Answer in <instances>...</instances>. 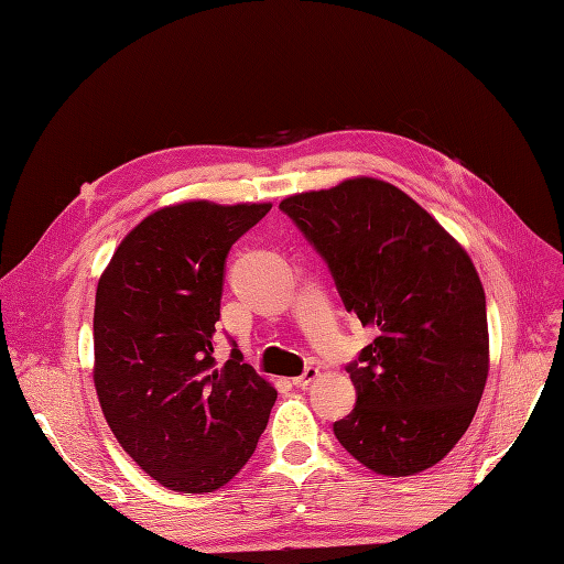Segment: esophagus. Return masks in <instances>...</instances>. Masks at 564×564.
Returning <instances> with one entry per match:
<instances>
[{
	"label": "esophagus",
	"instance_id": "34e87169",
	"mask_svg": "<svg viewBox=\"0 0 564 564\" xmlns=\"http://www.w3.org/2000/svg\"><path fill=\"white\" fill-rule=\"evenodd\" d=\"M318 377H321V369H318V367H306L302 377L293 379V383H295L297 388H306V386L314 383Z\"/></svg>",
	"mask_w": 564,
	"mask_h": 564
}]
</instances>
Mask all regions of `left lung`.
Instances as JSON below:
<instances>
[{"instance_id": "8db88e82", "label": "left lung", "mask_w": 564, "mask_h": 564, "mask_svg": "<svg viewBox=\"0 0 564 564\" xmlns=\"http://www.w3.org/2000/svg\"><path fill=\"white\" fill-rule=\"evenodd\" d=\"M279 208L379 337L348 365L358 402L339 444L383 476L419 474L467 432L488 379L486 293L467 250L400 187L348 178Z\"/></svg>"}]
</instances>
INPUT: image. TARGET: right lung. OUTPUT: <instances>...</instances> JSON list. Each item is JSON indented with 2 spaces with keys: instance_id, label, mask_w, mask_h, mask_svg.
<instances>
[{
  "instance_id": "obj_1",
  "label": "right lung",
  "mask_w": 564,
  "mask_h": 564,
  "mask_svg": "<svg viewBox=\"0 0 564 564\" xmlns=\"http://www.w3.org/2000/svg\"><path fill=\"white\" fill-rule=\"evenodd\" d=\"M271 204L164 206L120 241L95 297V390L132 460L176 492L248 463L276 390L232 348L214 358L225 258Z\"/></svg>"
}]
</instances>
